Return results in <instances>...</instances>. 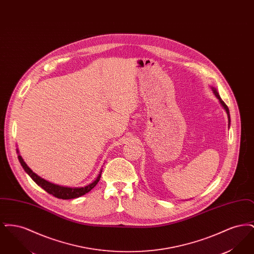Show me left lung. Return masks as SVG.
<instances>
[{
  "instance_id": "1",
  "label": "left lung",
  "mask_w": 254,
  "mask_h": 254,
  "mask_svg": "<svg viewBox=\"0 0 254 254\" xmlns=\"http://www.w3.org/2000/svg\"><path fill=\"white\" fill-rule=\"evenodd\" d=\"M211 89H212V91H213V93H214V95L216 96L218 100H219V102H220V104L222 105V107L224 108V109L226 110V112H227V115H228V120H229V127H230V110H229V108L227 107V105L224 103V101L221 99V97L219 95V93H218L217 89L216 88H214L213 86H211Z\"/></svg>"
}]
</instances>
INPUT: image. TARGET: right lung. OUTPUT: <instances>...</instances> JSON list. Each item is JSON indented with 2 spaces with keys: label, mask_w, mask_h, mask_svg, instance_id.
I'll use <instances>...</instances> for the list:
<instances>
[{
  "label": "right lung",
  "mask_w": 254,
  "mask_h": 254,
  "mask_svg": "<svg viewBox=\"0 0 254 254\" xmlns=\"http://www.w3.org/2000/svg\"><path fill=\"white\" fill-rule=\"evenodd\" d=\"M16 150H17V154H18V159H19L23 169L31 177V179L35 182L38 186H40L43 190H45L48 193L51 194V195H53V196H55L56 198H59V199H64V200L74 199V198H78L80 196H83L85 193H87L88 191H90L96 186L97 183L99 182L100 178H101V174H102V171H103V169H101L96 179L92 183H90L89 185L83 187V188H68V187L59 186V185L53 184L51 182L47 181L44 178L37 175L36 173L33 172L31 169L28 168V166L25 164L24 159L19 153V149L17 148Z\"/></svg>",
  "instance_id": "right-lung-1"
}]
</instances>
